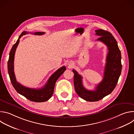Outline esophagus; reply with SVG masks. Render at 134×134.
I'll list each match as a JSON object with an SVG mask.
<instances>
[{
	"label": "esophagus",
	"instance_id": "obj_1",
	"mask_svg": "<svg viewBox=\"0 0 134 134\" xmlns=\"http://www.w3.org/2000/svg\"><path fill=\"white\" fill-rule=\"evenodd\" d=\"M68 66H69V67H71L72 66V64H68Z\"/></svg>",
	"mask_w": 134,
	"mask_h": 134
}]
</instances>
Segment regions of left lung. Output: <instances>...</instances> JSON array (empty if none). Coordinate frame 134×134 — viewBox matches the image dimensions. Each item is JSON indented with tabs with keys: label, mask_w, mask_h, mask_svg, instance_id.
Listing matches in <instances>:
<instances>
[{
	"label": "left lung",
	"mask_w": 134,
	"mask_h": 134,
	"mask_svg": "<svg viewBox=\"0 0 134 134\" xmlns=\"http://www.w3.org/2000/svg\"><path fill=\"white\" fill-rule=\"evenodd\" d=\"M95 32V35L100 36L97 41L103 42L108 49L102 82L97 86L95 90H88L83 85L82 76L75 69H72L76 92L81 98L90 102L100 100L113 91L118 83L122 69L121 52L113 36L109 32L102 29L97 30Z\"/></svg>",
	"instance_id": "left-lung-1"
}]
</instances>
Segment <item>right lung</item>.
Masks as SVG:
<instances>
[{
	"mask_svg": "<svg viewBox=\"0 0 134 134\" xmlns=\"http://www.w3.org/2000/svg\"><path fill=\"white\" fill-rule=\"evenodd\" d=\"M29 32L24 31L19 36L16 42L13 45L12 49L9 53V59L8 61V72L10 77L11 83L15 89V90L19 93L21 94L23 96L25 97L28 100L35 102H42L48 101L53 94L54 88L56 81L59 79L60 76L64 73L65 71L66 68L65 66H63L62 67L59 68L56 70L51 76L48 80L47 83L46 85L42 88L39 89L31 88L23 85H21L17 82L15 75L14 71V55L16 51V49L18 45L20 42V39L23 35L28 34ZM35 35H41L44 34V32H35L34 33H31Z\"/></svg>",
	"mask_w": 134,
	"mask_h": 134,
	"instance_id": "right-lung-1",
	"label": "right lung"
}]
</instances>
